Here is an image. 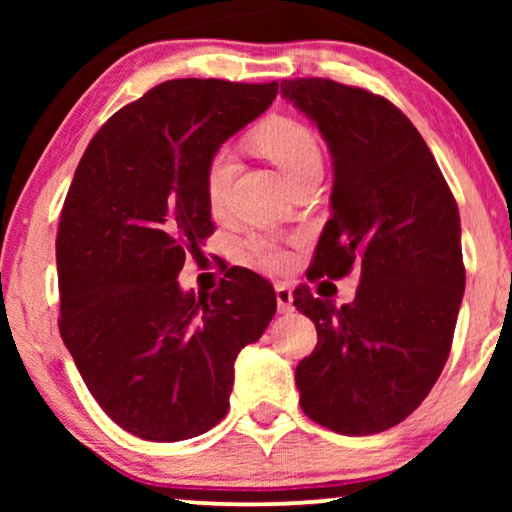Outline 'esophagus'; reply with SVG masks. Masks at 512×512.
Instances as JSON below:
<instances>
[{
    "instance_id": "1",
    "label": "esophagus",
    "mask_w": 512,
    "mask_h": 512,
    "mask_svg": "<svg viewBox=\"0 0 512 512\" xmlns=\"http://www.w3.org/2000/svg\"><path fill=\"white\" fill-rule=\"evenodd\" d=\"M275 293H277L279 312H282V314L291 312L293 310V291H291V286L289 284H277L275 286Z\"/></svg>"
}]
</instances>
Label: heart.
I'll list each match as a JSON object with an SVG mask.
<instances>
[{
    "label": "heart",
    "instance_id": "1",
    "mask_svg": "<svg viewBox=\"0 0 512 512\" xmlns=\"http://www.w3.org/2000/svg\"><path fill=\"white\" fill-rule=\"evenodd\" d=\"M256 149L263 153L265 158H270L279 170L284 172V177L289 179L293 186L307 174L321 172V149L317 142V135L307 128V125L291 121V118H279L263 125L261 130L254 135ZM237 177V156L230 146H221L209 156L207 170H205V193L209 209L216 216L226 214L230 205V191H233V181ZM251 249L258 256L265 268L277 270L284 268L289 263L284 249H279V244L270 237H256L251 242Z\"/></svg>",
    "mask_w": 512,
    "mask_h": 512
}]
</instances>
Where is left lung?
Masks as SVG:
<instances>
[{
    "label": "left lung",
    "instance_id": "obj_1",
    "mask_svg": "<svg viewBox=\"0 0 512 512\" xmlns=\"http://www.w3.org/2000/svg\"><path fill=\"white\" fill-rule=\"evenodd\" d=\"M282 95L317 123L333 158L331 219L307 277L361 268L342 307L293 291L319 338L296 368L300 408L342 436H370L417 410L450 356L466 284L459 209L389 100L331 79H286Z\"/></svg>",
    "mask_w": 512,
    "mask_h": 512
}]
</instances>
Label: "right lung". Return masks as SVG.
<instances>
[{
    "instance_id": "right-lung-1",
    "label": "right lung",
    "mask_w": 512,
    "mask_h": 512,
    "mask_svg": "<svg viewBox=\"0 0 512 512\" xmlns=\"http://www.w3.org/2000/svg\"><path fill=\"white\" fill-rule=\"evenodd\" d=\"M272 83L174 79L90 139L60 214V335L100 408L177 443L226 417L242 347L275 317L268 279L230 268L207 296L177 282L214 233L209 156L277 97Z\"/></svg>"
}]
</instances>
